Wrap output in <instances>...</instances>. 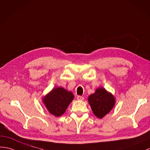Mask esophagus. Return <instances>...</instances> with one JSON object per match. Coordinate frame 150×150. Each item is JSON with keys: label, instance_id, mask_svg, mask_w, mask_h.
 Returning <instances> with one entry per match:
<instances>
[{"label": "esophagus", "instance_id": "1", "mask_svg": "<svg viewBox=\"0 0 150 150\" xmlns=\"http://www.w3.org/2000/svg\"><path fill=\"white\" fill-rule=\"evenodd\" d=\"M76 99H77L78 100H83V99H84V98L81 96H77V97H76Z\"/></svg>", "mask_w": 150, "mask_h": 150}]
</instances>
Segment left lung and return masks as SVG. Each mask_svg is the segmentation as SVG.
<instances>
[{
    "label": "left lung",
    "instance_id": "obj_1",
    "mask_svg": "<svg viewBox=\"0 0 150 150\" xmlns=\"http://www.w3.org/2000/svg\"><path fill=\"white\" fill-rule=\"evenodd\" d=\"M88 101L94 114L98 118H102L109 113L115 104L112 95L105 89L100 88L89 96Z\"/></svg>",
    "mask_w": 150,
    "mask_h": 150
}]
</instances>
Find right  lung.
Returning a JSON list of instances; mask_svg holds the SVG:
<instances>
[{"instance_id": "1", "label": "right lung", "mask_w": 150, "mask_h": 150, "mask_svg": "<svg viewBox=\"0 0 150 150\" xmlns=\"http://www.w3.org/2000/svg\"><path fill=\"white\" fill-rule=\"evenodd\" d=\"M74 98V95L71 92L59 87L52 89L50 93L45 96L43 103L48 112L58 117L64 113Z\"/></svg>"}]
</instances>
